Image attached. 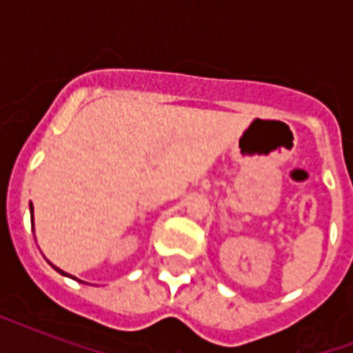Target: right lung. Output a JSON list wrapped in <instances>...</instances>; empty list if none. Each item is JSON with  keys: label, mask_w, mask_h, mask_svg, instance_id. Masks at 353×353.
Here are the masks:
<instances>
[{"label": "right lung", "mask_w": 353, "mask_h": 353, "mask_svg": "<svg viewBox=\"0 0 353 353\" xmlns=\"http://www.w3.org/2000/svg\"><path fill=\"white\" fill-rule=\"evenodd\" d=\"M29 207H30V221H32V227H34V218H32V203H29ZM49 263H51V262H49ZM51 265H52V263H51ZM52 268L57 269V271H58V273H60V274H63V276H69V279L79 280V279H77V276H73V274H68V273H65V271H62V269H58L57 265H52ZM79 282H80V280H79Z\"/></svg>", "instance_id": "1"}]
</instances>
